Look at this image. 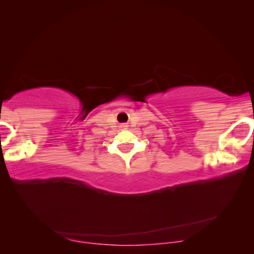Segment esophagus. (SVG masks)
Wrapping results in <instances>:
<instances>
[{"instance_id": "esophagus-1", "label": "esophagus", "mask_w": 254, "mask_h": 254, "mask_svg": "<svg viewBox=\"0 0 254 254\" xmlns=\"http://www.w3.org/2000/svg\"><path fill=\"white\" fill-rule=\"evenodd\" d=\"M121 127H123V128H127V125H121Z\"/></svg>"}]
</instances>
